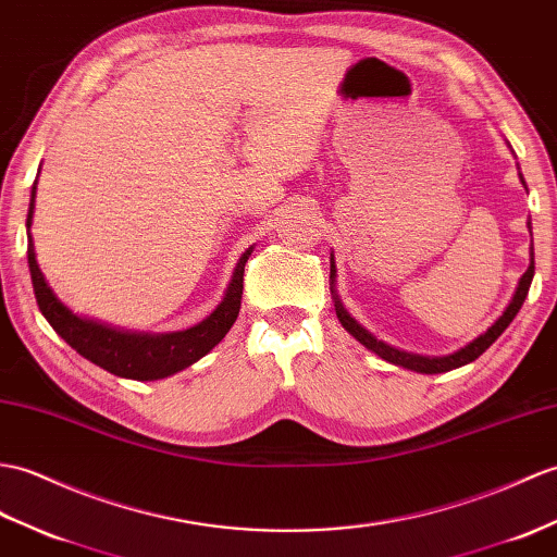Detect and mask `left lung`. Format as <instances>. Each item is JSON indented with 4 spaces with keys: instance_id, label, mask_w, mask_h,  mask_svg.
I'll return each mask as SVG.
<instances>
[{
    "instance_id": "8db88e82",
    "label": "left lung",
    "mask_w": 557,
    "mask_h": 557,
    "mask_svg": "<svg viewBox=\"0 0 557 557\" xmlns=\"http://www.w3.org/2000/svg\"><path fill=\"white\" fill-rule=\"evenodd\" d=\"M520 183L524 185L527 189V183L524 177L520 173ZM529 232H532V223H527ZM532 280H534V242L532 247H529V268L527 273L520 277V282H517V289L512 294L510 304L506 306V310H503V315L491 325L484 334H480V337L472 339L470 344H465L462 348H458V351L448 354V356H420V354H408V351H400V348L386 344L382 339L374 337L372 332H368L360 322L348 313V310L344 308L339 294H337V265H334V253H330V292H332V299H334V310H337V318L342 322V327L351 334V337L356 342L363 344L368 351L377 354L382 360H386V363L392 366H398V368H406V370H412V372H422V374H438V372H448V370H456L460 366H468L472 363L474 358H480L486 348L494 344L503 332H506V327L512 322V318L520 313V308L527 299V292L529 287H532Z\"/></svg>"
}]
</instances>
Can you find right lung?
Instances as JSON below:
<instances>
[{"instance_id":"right-lung-1","label":"right lung","mask_w":557,"mask_h":557,"mask_svg":"<svg viewBox=\"0 0 557 557\" xmlns=\"http://www.w3.org/2000/svg\"><path fill=\"white\" fill-rule=\"evenodd\" d=\"M40 175V173H37ZM35 194H37V180L30 191V209L25 227H28V268L33 277V289L37 306H40L42 315L59 337L66 342L77 354L87 358L89 363L103 368L115 377L137 380V382H153L171 377V374L189 368L197 363L199 358L211 351L220 339L225 337L230 327L235 325L242 308V289H244V265H247L253 247H249L239 256L235 265V273L225 289L223 301L215 306L213 313L201 320L199 325L180 332H131L121 327L103 325V322L89 320L73 313V310L63 304L54 289L49 287L47 277L42 275L40 265H37L35 244L30 235L33 213H35Z\"/></svg>"}]
</instances>
